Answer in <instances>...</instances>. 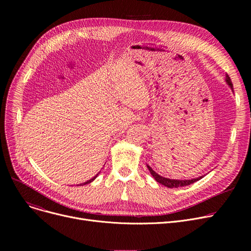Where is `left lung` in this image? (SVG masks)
Returning <instances> with one entry per match:
<instances>
[{
	"label": "left lung",
	"instance_id": "8db88e82",
	"mask_svg": "<svg viewBox=\"0 0 251 251\" xmlns=\"http://www.w3.org/2000/svg\"><path fill=\"white\" fill-rule=\"evenodd\" d=\"M226 81H227V83L230 85V87H231L232 90H233V84H232V81H231V78L229 77L228 74H227V76H226ZM233 91H234V90H233ZM148 168H149V170H150L151 174L152 175V177L155 179L156 182H159V183L163 184V185H165V186H167V187H169V188H178V187H182V186H187V185H190V184H192V183H194V182H196V181H199V180H201V179L202 178V176H201V177L195 178V179H191V180H190V179H189V180H174V179H168V178H165V177H162V176H160V175H157L149 165H148Z\"/></svg>",
	"mask_w": 251,
	"mask_h": 251
}]
</instances>
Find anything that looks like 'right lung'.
I'll list each match as a JSON object with an SVG mask.
<instances>
[{
    "instance_id": "right-lung-1",
    "label": "right lung",
    "mask_w": 251,
    "mask_h": 251,
    "mask_svg": "<svg viewBox=\"0 0 251 251\" xmlns=\"http://www.w3.org/2000/svg\"><path fill=\"white\" fill-rule=\"evenodd\" d=\"M96 178H97V176H96V177H94V178H92V179H90V180H88V181H86V182H84L83 184H88V183H90L91 181H94Z\"/></svg>"
}]
</instances>
